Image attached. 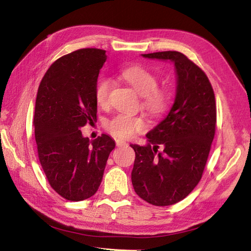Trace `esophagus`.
<instances>
[{"mask_svg": "<svg viewBox=\"0 0 251 251\" xmlns=\"http://www.w3.org/2000/svg\"><path fill=\"white\" fill-rule=\"evenodd\" d=\"M116 146L120 147V148H127V147H128V143L123 141V140H116Z\"/></svg>", "mask_w": 251, "mask_h": 251, "instance_id": "34e87169", "label": "esophagus"}]
</instances>
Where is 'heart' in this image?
Instances as JSON below:
<instances>
[{
  "label": "heart",
  "mask_w": 251,
  "mask_h": 251,
  "mask_svg": "<svg viewBox=\"0 0 251 251\" xmlns=\"http://www.w3.org/2000/svg\"><path fill=\"white\" fill-rule=\"evenodd\" d=\"M122 78L128 83L142 98V108L153 117L161 116L166 111L168 93L158 87V77L155 73L141 66L126 68L121 73ZM112 81L108 77L98 79L95 87L96 102L101 108L109 105ZM146 122L141 117L126 113H120L105 123V128L112 136L121 139L130 138L136 132L146 129Z\"/></svg>",
  "instance_id": "b5f03b06"
}]
</instances>
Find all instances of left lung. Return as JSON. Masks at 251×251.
<instances>
[{
  "mask_svg": "<svg viewBox=\"0 0 251 251\" xmlns=\"http://www.w3.org/2000/svg\"><path fill=\"white\" fill-rule=\"evenodd\" d=\"M142 56L174 61L177 93L168 115L147 134L148 145H130L136 153L131 182L149 204L169 206L185 199L201 179L216 132L215 93L205 72L182 52Z\"/></svg>",
  "mask_w": 251,
  "mask_h": 251,
  "instance_id": "8db88e82",
  "label": "left lung"
}]
</instances>
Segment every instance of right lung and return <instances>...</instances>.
Wrapping results in <instances>:
<instances>
[{
    "mask_svg": "<svg viewBox=\"0 0 251 251\" xmlns=\"http://www.w3.org/2000/svg\"><path fill=\"white\" fill-rule=\"evenodd\" d=\"M105 50L82 49L57 59L37 89L34 134L47 181L63 199L79 201L97 192L115 142L102 134L89 141L81 127L97 121L95 87Z\"/></svg>",
    "mask_w": 251,
    "mask_h": 251,
    "instance_id": "1",
    "label": "right lung"
}]
</instances>
